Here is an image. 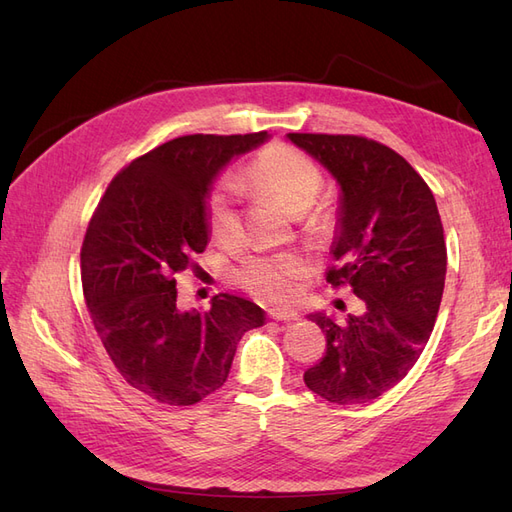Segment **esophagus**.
<instances>
[{
  "instance_id": "34e87169",
  "label": "esophagus",
  "mask_w": 512,
  "mask_h": 512,
  "mask_svg": "<svg viewBox=\"0 0 512 512\" xmlns=\"http://www.w3.org/2000/svg\"><path fill=\"white\" fill-rule=\"evenodd\" d=\"M269 316L273 320L290 322V320H297L299 318V312H297V309H290V307H277V309H269Z\"/></svg>"
}]
</instances>
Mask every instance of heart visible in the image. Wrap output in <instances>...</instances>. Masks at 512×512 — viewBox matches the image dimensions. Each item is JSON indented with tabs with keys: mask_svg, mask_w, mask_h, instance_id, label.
Instances as JSON below:
<instances>
[{
	"mask_svg": "<svg viewBox=\"0 0 512 512\" xmlns=\"http://www.w3.org/2000/svg\"><path fill=\"white\" fill-rule=\"evenodd\" d=\"M247 177L258 188L273 194L292 213H303L316 203L324 177L314 160L288 145H271L247 168ZM209 230L215 239L226 241L239 232V190L232 181H220L207 200ZM333 224L331 213L312 211L309 228L327 230ZM312 271L309 260L299 254L252 256L237 269V282L269 301H288L299 290V280Z\"/></svg>",
	"mask_w": 512,
	"mask_h": 512,
	"instance_id": "obj_1",
	"label": "heart"
}]
</instances>
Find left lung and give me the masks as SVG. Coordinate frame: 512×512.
Listing matches in <instances>:
<instances>
[{"label": "left lung", "instance_id": "left-lung-1", "mask_svg": "<svg viewBox=\"0 0 512 512\" xmlns=\"http://www.w3.org/2000/svg\"><path fill=\"white\" fill-rule=\"evenodd\" d=\"M339 185L331 254L333 286L363 301L346 322L314 312L327 354L305 371L309 391L339 406L367 404L401 380L436 322L446 275L436 198L416 170L386 145L350 134H286Z\"/></svg>", "mask_w": 512, "mask_h": 512}]
</instances>
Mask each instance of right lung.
<instances>
[{
  "label": "right lung",
  "instance_id": "obj_1",
  "mask_svg": "<svg viewBox=\"0 0 512 512\" xmlns=\"http://www.w3.org/2000/svg\"><path fill=\"white\" fill-rule=\"evenodd\" d=\"M267 141V132L173 138L123 168L89 222L81 280L91 320L119 374L160 404L192 406L218 391L243 333L267 320L226 292L207 312H185L175 288V273L209 243L215 179Z\"/></svg>",
  "mask_w": 512,
  "mask_h": 512
}]
</instances>
